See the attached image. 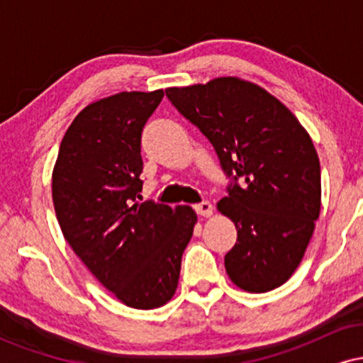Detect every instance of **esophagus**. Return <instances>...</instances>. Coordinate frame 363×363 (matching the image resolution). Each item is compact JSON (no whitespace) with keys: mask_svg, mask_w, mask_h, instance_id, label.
<instances>
[{"mask_svg":"<svg viewBox=\"0 0 363 363\" xmlns=\"http://www.w3.org/2000/svg\"><path fill=\"white\" fill-rule=\"evenodd\" d=\"M194 210L199 216H206V218H208V216L213 215V206H211L210 201L198 203V205H194Z\"/></svg>","mask_w":363,"mask_h":363,"instance_id":"34e87169","label":"esophagus"}]
</instances>
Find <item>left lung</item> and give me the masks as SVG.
Masks as SVG:
<instances>
[{"instance_id":"1","label":"left lung","mask_w":363,"mask_h":363,"mask_svg":"<svg viewBox=\"0 0 363 363\" xmlns=\"http://www.w3.org/2000/svg\"><path fill=\"white\" fill-rule=\"evenodd\" d=\"M165 94L234 176L216 205L237 228L225 256L228 278L251 294L283 285L301 264L320 211V165L309 133L277 97L242 78Z\"/></svg>"}]
</instances>
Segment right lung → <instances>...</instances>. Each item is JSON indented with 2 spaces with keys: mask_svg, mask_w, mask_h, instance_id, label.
I'll return each instance as SVG.
<instances>
[{
  "mask_svg": "<svg viewBox=\"0 0 363 363\" xmlns=\"http://www.w3.org/2000/svg\"><path fill=\"white\" fill-rule=\"evenodd\" d=\"M164 90L121 91L69 124L52 170L62 235L90 273L133 309L165 306L198 222L191 206L140 203L141 131Z\"/></svg>",
  "mask_w": 363,
  "mask_h": 363,
  "instance_id": "obj_1",
  "label": "right lung"
}]
</instances>
